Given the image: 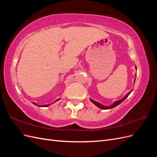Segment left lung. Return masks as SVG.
<instances>
[{
  "instance_id": "1",
  "label": "left lung",
  "mask_w": 157,
  "mask_h": 157,
  "mask_svg": "<svg viewBox=\"0 0 157 157\" xmlns=\"http://www.w3.org/2000/svg\"><path fill=\"white\" fill-rule=\"evenodd\" d=\"M136 69L137 70V67H136ZM135 80H136V77H135V79H134V83H135ZM132 90H132L131 91H130L129 92H128V94H126V96L123 98L122 99H120V100H118V101H115L111 105H110V106H105V105H102V104H101V103H99V102H98V101H94V100H93V99H90V100L95 105H96L98 107H99V108H100V109H112V108H113V107H116V106H117V105H119L120 103H121L124 100V99L126 98H128V96H129V95L130 94V93L132 92Z\"/></svg>"
}]
</instances>
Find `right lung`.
Wrapping results in <instances>:
<instances>
[{"instance_id": "obj_1", "label": "right lung", "mask_w": 157, "mask_h": 157, "mask_svg": "<svg viewBox=\"0 0 157 157\" xmlns=\"http://www.w3.org/2000/svg\"><path fill=\"white\" fill-rule=\"evenodd\" d=\"M59 99H57V100H56L54 103L56 102L57 101L59 100ZM33 103L34 104V105H36V106H39V107H48V106H49L50 105H51V104H52V103H51V104H47V105H38V104H36V103H35V102H33Z\"/></svg>"}]
</instances>
